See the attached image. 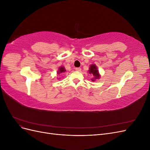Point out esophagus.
Returning <instances> with one entry per match:
<instances>
[{"instance_id":"esophagus-1","label":"esophagus","mask_w":150,"mask_h":150,"mask_svg":"<svg viewBox=\"0 0 150 150\" xmlns=\"http://www.w3.org/2000/svg\"><path fill=\"white\" fill-rule=\"evenodd\" d=\"M76 71H78V72H80V71H81V69L80 67H76Z\"/></svg>"}]
</instances>
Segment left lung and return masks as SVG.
I'll return each mask as SVG.
<instances>
[{"instance_id":"8db88e82","label":"left lung","mask_w":150,"mask_h":150,"mask_svg":"<svg viewBox=\"0 0 150 150\" xmlns=\"http://www.w3.org/2000/svg\"><path fill=\"white\" fill-rule=\"evenodd\" d=\"M88 72L93 76V78L91 79L92 81H96V79L100 78L101 75L99 74L98 67L96 64H91L89 66Z\"/></svg>"}]
</instances>
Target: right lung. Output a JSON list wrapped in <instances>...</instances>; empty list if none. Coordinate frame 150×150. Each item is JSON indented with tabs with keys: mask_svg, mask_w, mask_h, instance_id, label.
Instances as JSON below:
<instances>
[{
	"mask_svg": "<svg viewBox=\"0 0 150 150\" xmlns=\"http://www.w3.org/2000/svg\"><path fill=\"white\" fill-rule=\"evenodd\" d=\"M66 71V70L65 69V67L64 66H61L59 68L57 71V74L59 75L60 74H62V73H63V72H64ZM59 79V78H58V79Z\"/></svg>",
	"mask_w": 150,
	"mask_h": 150,
	"instance_id": "obj_1",
	"label": "right lung"
}]
</instances>
